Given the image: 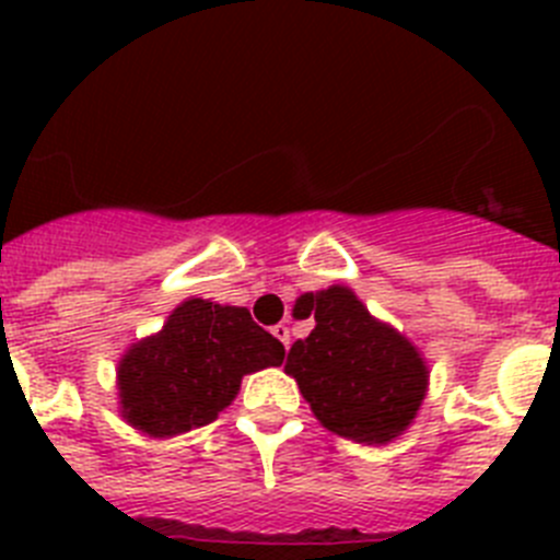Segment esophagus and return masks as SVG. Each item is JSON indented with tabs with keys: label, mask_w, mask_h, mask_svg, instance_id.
Wrapping results in <instances>:
<instances>
[{
	"label": "esophagus",
	"mask_w": 560,
	"mask_h": 560,
	"mask_svg": "<svg viewBox=\"0 0 560 560\" xmlns=\"http://www.w3.org/2000/svg\"><path fill=\"white\" fill-rule=\"evenodd\" d=\"M271 334H275L277 339L283 341V345H285V350H289V345H291V341H289V328H285V325H275V328H271Z\"/></svg>",
	"instance_id": "34e87169"
}]
</instances>
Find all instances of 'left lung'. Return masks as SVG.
Returning <instances> with one entry per match:
<instances>
[{
  "mask_svg": "<svg viewBox=\"0 0 560 560\" xmlns=\"http://www.w3.org/2000/svg\"><path fill=\"white\" fill-rule=\"evenodd\" d=\"M314 330L296 339L285 373L300 384L325 429L364 446H384L418 415L429 368L412 341L378 323L348 285L308 291L296 300Z\"/></svg>",
  "mask_w": 560,
  "mask_h": 560,
  "instance_id": "left-lung-1",
  "label": "left lung"
}]
</instances>
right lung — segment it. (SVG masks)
Wrapping results in <instances>:
<instances>
[{"label":"right lung","instance_id":"1","mask_svg":"<svg viewBox=\"0 0 560 560\" xmlns=\"http://www.w3.org/2000/svg\"><path fill=\"white\" fill-rule=\"evenodd\" d=\"M283 355V341L246 308L192 296L120 359V412L148 438L207 427L235 400L244 375L277 368Z\"/></svg>","mask_w":560,"mask_h":560}]
</instances>
